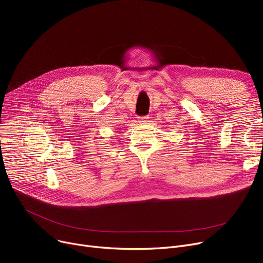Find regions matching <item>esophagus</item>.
<instances>
[{
  "instance_id": "34e87169",
  "label": "esophagus",
  "mask_w": 263,
  "mask_h": 263,
  "mask_svg": "<svg viewBox=\"0 0 263 263\" xmlns=\"http://www.w3.org/2000/svg\"><path fill=\"white\" fill-rule=\"evenodd\" d=\"M149 121V116H145V117H140L139 122L140 123H148Z\"/></svg>"
}]
</instances>
